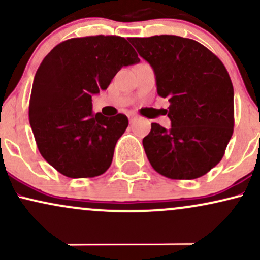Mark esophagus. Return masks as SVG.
<instances>
[{"label": "esophagus", "instance_id": "34e87169", "mask_svg": "<svg viewBox=\"0 0 260 260\" xmlns=\"http://www.w3.org/2000/svg\"><path fill=\"white\" fill-rule=\"evenodd\" d=\"M136 117H137L136 115H132V113H129V115H128V120H129V123H132V122L136 120Z\"/></svg>", "mask_w": 260, "mask_h": 260}]
</instances>
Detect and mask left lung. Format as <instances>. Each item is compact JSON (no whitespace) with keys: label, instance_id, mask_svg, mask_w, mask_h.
I'll return each mask as SVG.
<instances>
[{"label":"left lung","instance_id":"obj_1","mask_svg":"<svg viewBox=\"0 0 260 260\" xmlns=\"http://www.w3.org/2000/svg\"><path fill=\"white\" fill-rule=\"evenodd\" d=\"M154 68L157 94L170 101L171 128L151 123L143 139L149 162L171 180L208 174L225 154L235 126L234 86L204 45L176 35L129 38Z\"/></svg>","mask_w":260,"mask_h":260}]
</instances>
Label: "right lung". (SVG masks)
<instances>
[{
	"label": "right lung",
	"instance_id": "1",
	"mask_svg": "<svg viewBox=\"0 0 260 260\" xmlns=\"http://www.w3.org/2000/svg\"><path fill=\"white\" fill-rule=\"evenodd\" d=\"M140 59L116 35L62 41L39 66L29 101V122L43 157L71 178L103 175L115 145L128 127L123 113L92 111L91 95L105 90L123 66Z\"/></svg>",
	"mask_w": 260,
	"mask_h": 260
}]
</instances>
